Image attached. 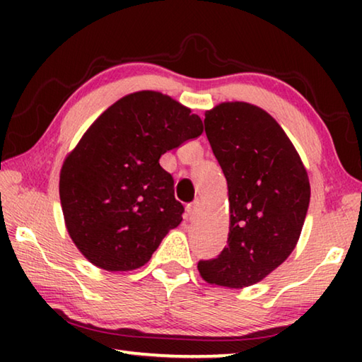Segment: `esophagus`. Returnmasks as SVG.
<instances>
[{"label": "esophagus", "mask_w": 362, "mask_h": 362, "mask_svg": "<svg viewBox=\"0 0 362 362\" xmlns=\"http://www.w3.org/2000/svg\"><path fill=\"white\" fill-rule=\"evenodd\" d=\"M198 211H199V201H194V203L187 206V212L189 218H193L196 214H198Z\"/></svg>", "instance_id": "1"}]
</instances>
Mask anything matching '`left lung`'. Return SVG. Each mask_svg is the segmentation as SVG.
<instances>
[{
  "mask_svg": "<svg viewBox=\"0 0 362 362\" xmlns=\"http://www.w3.org/2000/svg\"><path fill=\"white\" fill-rule=\"evenodd\" d=\"M204 129L228 187V244L201 260V278L223 287L252 286L296 249L310 204V180L276 119L247 102L207 110Z\"/></svg>",
  "mask_w": 362,
  "mask_h": 362,
  "instance_id": "obj_1",
  "label": "left lung"
}]
</instances>
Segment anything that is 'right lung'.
<instances>
[{
  "label": "right lung",
  "instance_id": "obj_1",
  "mask_svg": "<svg viewBox=\"0 0 362 362\" xmlns=\"http://www.w3.org/2000/svg\"><path fill=\"white\" fill-rule=\"evenodd\" d=\"M203 129L198 115L156 90L124 95L89 126L65 158L59 193L66 231L93 265L144 267L180 225L183 206L159 158Z\"/></svg>",
  "mask_w": 362,
  "mask_h": 362
}]
</instances>
